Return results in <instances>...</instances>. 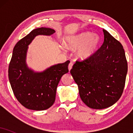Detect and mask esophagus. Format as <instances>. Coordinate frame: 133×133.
I'll use <instances>...</instances> for the list:
<instances>
[{"label": "esophagus", "instance_id": "obj_1", "mask_svg": "<svg viewBox=\"0 0 133 133\" xmlns=\"http://www.w3.org/2000/svg\"><path fill=\"white\" fill-rule=\"evenodd\" d=\"M72 65H73V63L72 62H71L69 63V65H68V69H69V70H71V69H72Z\"/></svg>", "mask_w": 133, "mask_h": 133}]
</instances>
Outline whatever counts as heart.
<instances>
[{
	"instance_id": "b5f03b06",
	"label": "heart",
	"mask_w": 133,
	"mask_h": 133,
	"mask_svg": "<svg viewBox=\"0 0 133 133\" xmlns=\"http://www.w3.org/2000/svg\"><path fill=\"white\" fill-rule=\"evenodd\" d=\"M99 42L98 36L87 32L68 37L65 44V46L72 50L79 48L77 52L78 56L81 59H86L95 52Z\"/></svg>"
}]
</instances>
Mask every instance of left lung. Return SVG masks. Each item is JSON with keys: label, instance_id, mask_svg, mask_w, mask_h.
<instances>
[{"label": "left lung", "instance_id": "1", "mask_svg": "<svg viewBox=\"0 0 133 133\" xmlns=\"http://www.w3.org/2000/svg\"><path fill=\"white\" fill-rule=\"evenodd\" d=\"M103 30V45L90 57L76 61L71 70L81 99L95 109L109 108L119 99L128 72L122 44L107 30Z\"/></svg>", "mask_w": 133, "mask_h": 133}]
</instances>
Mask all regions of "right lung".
I'll return each instance as SVG.
<instances>
[{
	"instance_id": "right-lung-1",
	"label": "right lung",
	"mask_w": 133,
	"mask_h": 133,
	"mask_svg": "<svg viewBox=\"0 0 133 133\" xmlns=\"http://www.w3.org/2000/svg\"><path fill=\"white\" fill-rule=\"evenodd\" d=\"M55 30L41 27L32 30L16 44L9 63V79L16 99L29 109L42 111L53 105L61 78L69 72V61L51 66L42 72L27 68L25 57L29 44L38 35H50Z\"/></svg>"
}]
</instances>
